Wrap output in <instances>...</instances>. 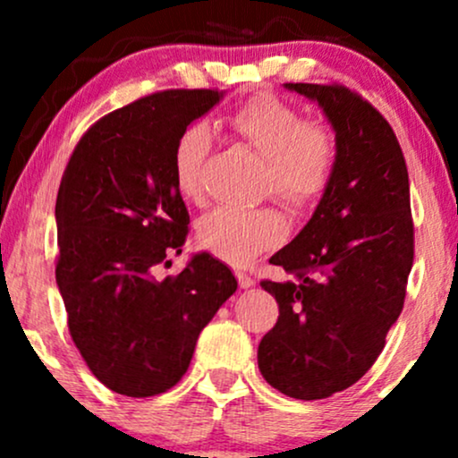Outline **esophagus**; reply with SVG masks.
<instances>
[{
  "mask_svg": "<svg viewBox=\"0 0 458 458\" xmlns=\"http://www.w3.org/2000/svg\"><path fill=\"white\" fill-rule=\"evenodd\" d=\"M236 280H239V286L241 288H251L256 284V280L251 276H247V273H243V271H239L236 273Z\"/></svg>",
  "mask_w": 458,
  "mask_h": 458,
  "instance_id": "obj_1",
  "label": "esophagus"
}]
</instances>
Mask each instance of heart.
Here are the masks:
<instances>
[{"instance_id": "heart-1", "label": "heart", "mask_w": 458, "mask_h": 458, "mask_svg": "<svg viewBox=\"0 0 458 458\" xmlns=\"http://www.w3.org/2000/svg\"><path fill=\"white\" fill-rule=\"evenodd\" d=\"M228 127L265 159L262 185L293 211L317 207L334 181L338 144L327 124L303 118L293 103L271 92H260L236 105ZM211 150L207 124L191 123L178 133L172 150L174 185L182 198L202 193V170ZM288 224L277 208L250 211L215 208L199 219L196 241L204 251L228 265L243 267L286 239Z\"/></svg>"}]
</instances>
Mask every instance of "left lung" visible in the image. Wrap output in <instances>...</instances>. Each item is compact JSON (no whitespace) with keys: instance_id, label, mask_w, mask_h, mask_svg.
Listing matches in <instances>:
<instances>
[{"instance_id":"8db88e82","label":"left lung","mask_w":458,"mask_h":458,"mask_svg":"<svg viewBox=\"0 0 458 458\" xmlns=\"http://www.w3.org/2000/svg\"><path fill=\"white\" fill-rule=\"evenodd\" d=\"M286 88L323 107L338 163L306 228L269 260L295 280L260 282L280 317L260 340L259 368L286 396L318 401L381 355L407 293L413 217L407 163L379 109L343 83Z\"/></svg>"}]
</instances>
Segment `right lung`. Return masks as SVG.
Returning <instances> with one entry per match:
<instances>
[{"label": "right lung", "instance_id": "obj_1", "mask_svg": "<svg viewBox=\"0 0 458 458\" xmlns=\"http://www.w3.org/2000/svg\"><path fill=\"white\" fill-rule=\"evenodd\" d=\"M219 90H161L103 115L77 141L55 202V282L68 331L112 392L146 398L187 372L199 331L236 291L233 271L196 254L157 280L189 233L172 150Z\"/></svg>", "mask_w": 458, "mask_h": 458}]
</instances>
